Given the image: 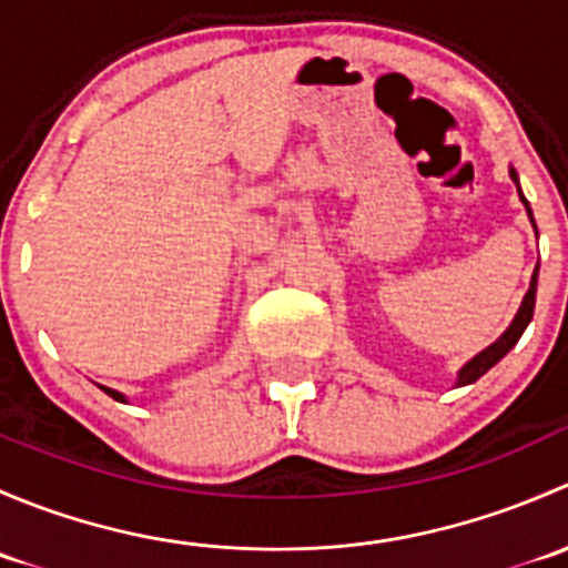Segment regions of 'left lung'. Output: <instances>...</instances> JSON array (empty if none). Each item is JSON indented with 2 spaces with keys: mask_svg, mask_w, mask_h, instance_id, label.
Listing matches in <instances>:
<instances>
[{
  "mask_svg": "<svg viewBox=\"0 0 568 568\" xmlns=\"http://www.w3.org/2000/svg\"><path fill=\"white\" fill-rule=\"evenodd\" d=\"M511 178H514V183H517V173H514V170H511ZM519 197H523V192H519ZM523 203H525V209H528V214H530L528 200L523 197ZM530 222H532V214H530ZM536 280H538V266H536V272H532L530 288H528V294H525L523 307H519L517 318H514L511 326H508V329L503 332L500 341H495L489 348H486V352H480L478 357H473L467 365H464V368L459 371V385H473L475 379H480V376H484L486 371L491 368V365L500 363V359L506 357V354L511 352L514 346H517V341H519V337H523L525 326L530 324L532 307H536Z\"/></svg>",
  "mask_w": 568,
  "mask_h": 568,
  "instance_id": "8db88e82",
  "label": "left lung"
}]
</instances>
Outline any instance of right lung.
Returning a JSON list of instances; mask_svg holds the SVG:
<instances>
[{
  "label": "right lung",
  "mask_w": 568,
  "mask_h": 568,
  "mask_svg": "<svg viewBox=\"0 0 568 568\" xmlns=\"http://www.w3.org/2000/svg\"><path fill=\"white\" fill-rule=\"evenodd\" d=\"M104 393H109V395H112V398H114V400H123V395H120V393H114V390H109V387H104Z\"/></svg>",
  "instance_id": "add662e5"
}]
</instances>
